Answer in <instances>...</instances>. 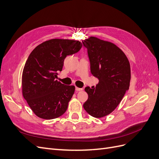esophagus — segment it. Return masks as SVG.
<instances>
[{
  "label": "esophagus",
  "mask_w": 159,
  "mask_h": 159,
  "mask_svg": "<svg viewBox=\"0 0 159 159\" xmlns=\"http://www.w3.org/2000/svg\"><path fill=\"white\" fill-rule=\"evenodd\" d=\"M82 89H83L82 88H78V87L75 88V91H81Z\"/></svg>",
  "instance_id": "1"
}]
</instances>
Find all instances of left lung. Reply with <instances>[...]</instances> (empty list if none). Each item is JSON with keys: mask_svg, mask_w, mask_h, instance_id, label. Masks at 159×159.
<instances>
[{"mask_svg": "<svg viewBox=\"0 0 159 159\" xmlns=\"http://www.w3.org/2000/svg\"><path fill=\"white\" fill-rule=\"evenodd\" d=\"M88 49L92 75L99 80L95 87H86L88 99L84 109L101 118L113 112L129 88L131 68L124 52L113 43L90 37L82 41Z\"/></svg>", "mask_w": 159, "mask_h": 159, "instance_id": "left-lung-1", "label": "left lung"}]
</instances>
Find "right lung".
<instances>
[{
  "label": "right lung",
  "mask_w": 159,
  "mask_h": 159,
  "mask_svg": "<svg viewBox=\"0 0 159 159\" xmlns=\"http://www.w3.org/2000/svg\"><path fill=\"white\" fill-rule=\"evenodd\" d=\"M81 47L80 41L52 39L37 46L28 56L22 71V95L38 117L56 119L66 111L75 86L64 85L56 78L66 57Z\"/></svg>",
  "instance_id": "obj_1"
}]
</instances>
